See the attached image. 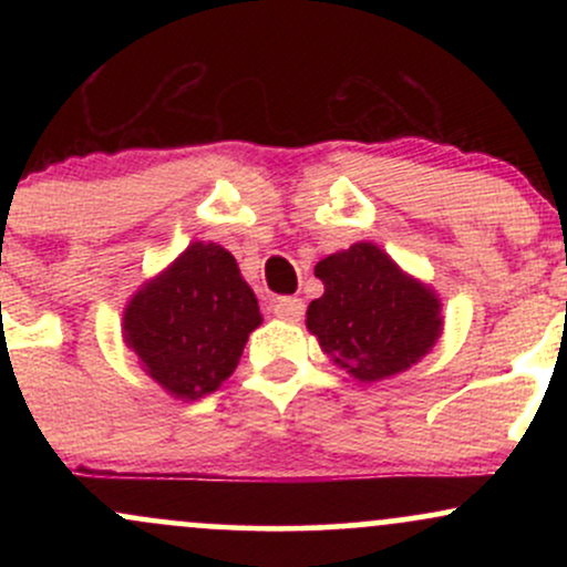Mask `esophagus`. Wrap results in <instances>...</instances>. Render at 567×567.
Returning a JSON list of instances; mask_svg holds the SVG:
<instances>
[{"mask_svg":"<svg viewBox=\"0 0 567 567\" xmlns=\"http://www.w3.org/2000/svg\"><path fill=\"white\" fill-rule=\"evenodd\" d=\"M271 311H275V317L285 322H298L303 317L306 306L301 298H277L275 303H271Z\"/></svg>","mask_w":567,"mask_h":567,"instance_id":"34e87169","label":"esophagus"}]
</instances>
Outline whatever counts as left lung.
I'll return each mask as SVG.
<instances>
[{
  "instance_id": "1",
  "label": "left lung",
  "mask_w": 567,
  "mask_h": 567,
  "mask_svg": "<svg viewBox=\"0 0 567 567\" xmlns=\"http://www.w3.org/2000/svg\"><path fill=\"white\" fill-rule=\"evenodd\" d=\"M322 298L309 303L306 328L324 354L360 381H381L421 360L440 338L434 292L402 275L370 243L333 252L315 266Z\"/></svg>"
}]
</instances>
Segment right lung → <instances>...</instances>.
<instances>
[{"label": "right lung", "instance_id": "right-lung-1", "mask_svg": "<svg viewBox=\"0 0 567 567\" xmlns=\"http://www.w3.org/2000/svg\"><path fill=\"white\" fill-rule=\"evenodd\" d=\"M258 324L256 292L231 252L194 243L130 301L125 341L162 389L197 400L229 379Z\"/></svg>", "mask_w": 567, "mask_h": 567}]
</instances>
